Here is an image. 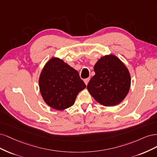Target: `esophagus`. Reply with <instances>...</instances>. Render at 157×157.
Masks as SVG:
<instances>
[{
	"mask_svg": "<svg viewBox=\"0 0 157 157\" xmlns=\"http://www.w3.org/2000/svg\"><path fill=\"white\" fill-rule=\"evenodd\" d=\"M89 80H90V78H87V79H84V82H85L86 85H87V84H88V83L89 82Z\"/></svg>",
	"mask_w": 157,
	"mask_h": 157,
	"instance_id": "esophagus-1",
	"label": "esophagus"
}]
</instances>
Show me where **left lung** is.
Masks as SVG:
<instances>
[{"label":"left lung","instance_id":"8db88e82","mask_svg":"<svg viewBox=\"0 0 157 157\" xmlns=\"http://www.w3.org/2000/svg\"><path fill=\"white\" fill-rule=\"evenodd\" d=\"M95 75L87 89L96 101L105 106L117 105L127 95L130 75L126 66L113 55L101 57L94 67Z\"/></svg>","mask_w":157,"mask_h":157}]
</instances>
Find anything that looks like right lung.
I'll use <instances>...</instances> for the list:
<instances>
[{"label":"right lung","mask_w":157,"mask_h":157,"mask_svg":"<svg viewBox=\"0 0 157 157\" xmlns=\"http://www.w3.org/2000/svg\"><path fill=\"white\" fill-rule=\"evenodd\" d=\"M39 87L45 103L52 108L63 110L74 104L78 94L86 85L77 70L54 57L40 74Z\"/></svg>","instance_id":"1"}]
</instances>
